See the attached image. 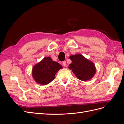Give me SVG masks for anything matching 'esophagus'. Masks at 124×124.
Returning <instances> with one entry per match:
<instances>
[{
	"label": "esophagus",
	"instance_id": "obj_1",
	"mask_svg": "<svg viewBox=\"0 0 124 124\" xmlns=\"http://www.w3.org/2000/svg\"><path fill=\"white\" fill-rule=\"evenodd\" d=\"M62 65H63V66H64V67H66L67 66V63H66V61L62 62Z\"/></svg>",
	"mask_w": 124,
	"mask_h": 124
}]
</instances>
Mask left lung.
<instances>
[{"mask_svg":"<svg viewBox=\"0 0 124 124\" xmlns=\"http://www.w3.org/2000/svg\"><path fill=\"white\" fill-rule=\"evenodd\" d=\"M72 63L69 65V68L78 79L87 81L92 78L96 72V68L93 63L86 59L81 54L70 56Z\"/></svg>","mask_w":124,"mask_h":124,"instance_id":"obj_1","label":"left lung"}]
</instances>
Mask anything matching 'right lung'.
Here are the masks:
<instances>
[{
	"mask_svg": "<svg viewBox=\"0 0 124 124\" xmlns=\"http://www.w3.org/2000/svg\"><path fill=\"white\" fill-rule=\"evenodd\" d=\"M62 68L59 63L53 61L50 57H45L33 67V78L37 83L46 85L54 79L56 73Z\"/></svg>",
	"mask_w": 124,
	"mask_h": 124,
	"instance_id": "add662e5",
	"label": "right lung"
}]
</instances>
